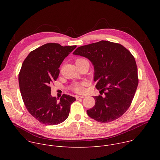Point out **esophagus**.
<instances>
[{"label":"esophagus","instance_id":"1","mask_svg":"<svg viewBox=\"0 0 160 160\" xmlns=\"http://www.w3.org/2000/svg\"><path fill=\"white\" fill-rule=\"evenodd\" d=\"M85 98V96H76V99L78 100V99H83V98Z\"/></svg>","mask_w":160,"mask_h":160}]
</instances>
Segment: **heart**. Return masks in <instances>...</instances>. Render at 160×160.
Masks as SVG:
<instances>
[{
    "mask_svg": "<svg viewBox=\"0 0 160 160\" xmlns=\"http://www.w3.org/2000/svg\"><path fill=\"white\" fill-rule=\"evenodd\" d=\"M84 60V59H78L75 62H78L80 61ZM73 90H75L77 92H82L83 91V84H76L73 86Z\"/></svg>",
    "mask_w": 160,
    "mask_h": 160,
    "instance_id": "b5f03b06",
    "label": "heart"
}]
</instances>
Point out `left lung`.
I'll return each instance as SVG.
<instances>
[{"label":"left lung","mask_w":160,"mask_h":160,"mask_svg":"<svg viewBox=\"0 0 160 160\" xmlns=\"http://www.w3.org/2000/svg\"><path fill=\"white\" fill-rule=\"evenodd\" d=\"M73 54L92 63L96 87L100 90L101 95L94 97V106L87 110L88 117L108 123L122 116L131 104L139 82L138 68L130 52L121 44L101 40L79 47Z\"/></svg>","instance_id":"obj_1"}]
</instances>
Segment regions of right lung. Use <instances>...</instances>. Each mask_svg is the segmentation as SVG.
I'll list each match as a JSON object with an SVG mask.
<instances>
[{
  "label": "right lung",
  "mask_w": 160,
  "mask_h": 160,
  "mask_svg": "<svg viewBox=\"0 0 160 160\" xmlns=\"http://www.w3.org/2000/svg\"><path fill=\"white\" fill-rule=\"evenodd\" d=\"M76 48L48 43L30 52L22 62L18 78L22 99L28 112L40 123L58 125L69 115L76 99L63 94L58 100L51 96L50 85L57 80L64 58Z\"/></svg>",
  "instance_id": "right-lung-1"
}]
</instances>
